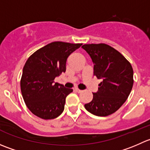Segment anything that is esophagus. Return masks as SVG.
Instances as JSON below:
<instances>
[{
	"label": "esophagus",
	"instance_id": "esophagus-1",
	"mask_svg": "<svg viewBox=\"0 0 150 150\" xmlns=\"http://www.w3.org/2000/svg\"><path fill=\"white\" fill-rule=\"evenodd\" d=\"M75 91L77 92V93H81V92L83 91L82 90H81V89L78 88H75Z\"/></svg>",
	"mask_w": 150,
	"mask_h": 150
}]
</instances>
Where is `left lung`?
I'll list each match as a JSON object with an SVG mask.
<instances>
[{
  "label": "left lung",
  "instance_id": "obj_1",
  "mask_svg": "<svg viewBox=\"0 0 150 150\" xmlns=\"http://www.w3.org/2000/svg\"><path fill=\"white\" fill-rule=\"evenodd\" d=\"M93 63V74L102 81L93 99L85 104L91 114L105 117L117 111L129 96L134 84V71L119 51L104 43L82 46Z\"/></svg>",
  "mask_w": 150,
  "mask_h": 150
}]
</instances>
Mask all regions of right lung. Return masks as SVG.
Listing matches in <instances>:
<instances>
[{"mask_svg":"<svg viewBox=\"0 0 150 150\" xmlns=\"http://www.w3.org/2000/svg\"><path fill=\"white\" fill-rule=\"evenodd\" d=\"M81 43L53 42L40 48L27 60L20 81L22 97L33 114L44 120L62 113L67 96L72 89L54 82L66 71L68 57Z\"/></svg>","mask_w":150,"mask_h":150,"instance_id":"add662e5","label":"right lung"}]
</instances>
